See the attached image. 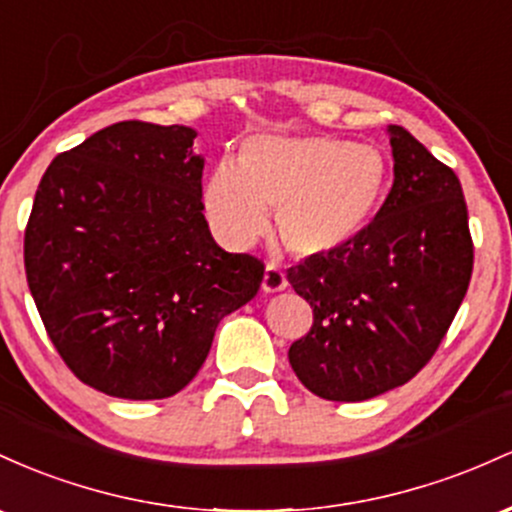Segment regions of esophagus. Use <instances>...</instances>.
<instances>
[{
    "label": "esophagus",
    "mask_w": 512,
    "mask_h": 512,
    "mask_svg": "<svg viewBox=\"0 0 512 512\" xmlns=\"http://www.w3.org/2000/svg\"><path fill=\"white\" fill-rule=\"evenodd\" d=\"M263 292H278V290H285L287 287V278L283 273V268L278 266V263L268 261L266 263V271H263Z\"/></svg>",
    "instance_id": "1"
}]
</instances>
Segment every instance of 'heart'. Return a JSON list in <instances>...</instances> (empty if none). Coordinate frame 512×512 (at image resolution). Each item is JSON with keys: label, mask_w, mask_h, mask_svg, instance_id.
<instances>
[{"label": "heart", "mask_w": 512, "mask_h": 512, "mask_svg": "<svg viewBox=\"0 0 512 512\" xmlns=\"http://www.w3.org/2000/svg\"><path fill=\"white\" fill-rule=\"evenodd\" d=\"M389 166L372 145L338 137L258 135L239 164L222 159L205 186V210L229 246H249L275 227L287 251L326 256L353 244L380 212Z\"/></svg>", "instance_id": "b5f03b06"}]
</instances>
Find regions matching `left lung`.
<instances>
[{
  "instance_id": "1",
  "label": "left lung",
  "mask_w": 512,
  "mask_h": 512,
  "mask_svg": "<svg viewBox=\"0 0 512 512\" xmlns=\"http://www.w3.org/2000/svg\"><path fill=\"white\" fill-rule=\"evenodd\" d=\"M394 183L353 244L287 271L314 312L290 346L312 394L365 401L401 387L433 358L467 295L474 241L462 183L409 130L389 125Z\"/></svg>"
}]
</instances>
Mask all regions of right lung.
Masks as SVG:
<instances>
[{"label":"right lung","mask_w":512,"mask_h":512,"mask_svg":"<svg viewBox=\"0 0 512 512\" xmlns=\"http://www.w3.org/2000/svg\"><path fill=\"white\" fill-rule=\"evenodd\" d=\"M195 130L123 120L45 169L24 266L45 331L77 380L132 401L181 392L263 263L227 254L203 210Z\"/></svg>","instance_id":"right-lung-1"}]
</instances>
